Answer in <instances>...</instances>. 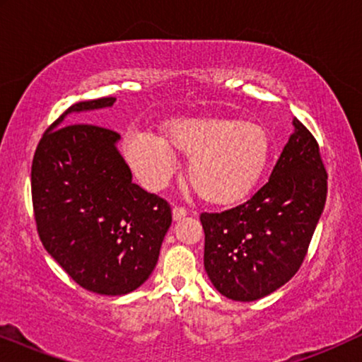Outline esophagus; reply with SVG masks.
<instances>
[{"mask_svg": "<svg viewBox=\"0 0 362 362\" xmlns=\"http://www.w3.org/2000/svg\"><path fill=\"white\" fill-rule=\"evenodd\" d=\"M185 216H187V209H186V207H180V206L173 207V219L180 221V219H182V217H185Z\"/></svg>", "mask_w": 362, "mask_h": 362, "instance_id": "1", "label": "esophagus"}]
</instances>
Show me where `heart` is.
<instances>
[{"label": "heart", "mask_w": 362, "mask_h": 362, "mask_svg": "<svg viewBox=\"0 0 362 362\" xmlns=\"http://www.w3.org/2000/svg\"><path fill=\"white\" fill-rule=\"evenodd\" d=\"M175 150L189 161V181L206 201L230 204L245 197L264 175L270 158V138L259 123L237 118L181 120L168 130ZM175 155L163 138H150L138 151L135 168L153 189L175 173Z\"/></svg>", "instance_id": "1"}]
</instances>
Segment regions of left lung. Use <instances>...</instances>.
Here are the masks:
<instances>
[{"label": "left lung", "instance_id": "8db88e82", "mask_svg": "<svg viewBox=\"0 0 362 362\" xmlns=\"http://www.w3.org/2000/svg\"><path fill=\"white\" fill-rule=\"evenodd\" d=\"M295 130L270 180L249 201L202 212L204 269L216 290L255 301L285 285L303 264L328 192L320 146L303 123Z\"/></svg>", "mask_w": 362, "mask_h": 362}]
</instances>
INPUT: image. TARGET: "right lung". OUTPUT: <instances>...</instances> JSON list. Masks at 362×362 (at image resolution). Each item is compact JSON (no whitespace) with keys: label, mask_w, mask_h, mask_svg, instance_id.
<instances>
[{"label":"right lung","mask_w":362,"mask_h":362,"mask_svg":"<svg viewBox=\"0 0 362 362\" xmlns=\"http://www.w3.org/2000/svg\"><path fill=\"white\" fill-rule=\"evenodd\" d=\"M115 97L74 103L44 133L31 168L37 234L47 254L88 291L127 295L145 284L171 226L170 204L132 181L120 135L69 113L112 107Z\"/></svg>","instance_id":"right-lung-1"}]
</instances>
